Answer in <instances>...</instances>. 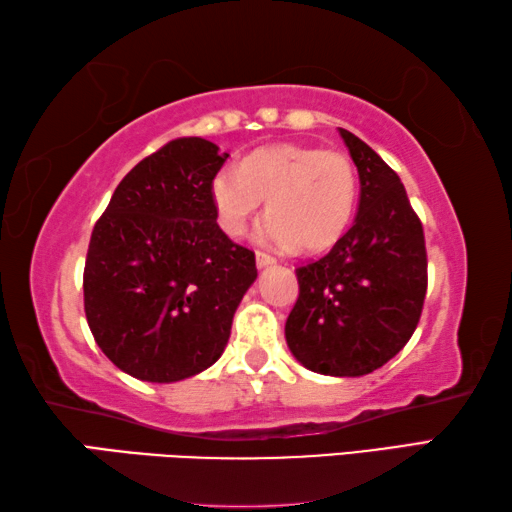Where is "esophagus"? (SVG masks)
<instances>
[{"instance_id": "obj_1", "label": "esophagus", "mask_w": 512, "mask_h": 512, "mask_svg": "<svg viewBox=\"0 0 512 512\" xmlns=\"http://www.w3.org/2000/svg\"><path fill=\"white\" fill-rule=\"evenodd\" d=\"M255 262H257V268H266V266H273L275 264V257L266 255V253H257L255 255Z\"/></svg>"}]
</instances>
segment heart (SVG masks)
Instances as JSON below:
<instances>
[{"mask_svg":"<svg viewBox=\"0 0 512 512\" xmlns=\"http://www.w3.org/2000/svg\"><path fill=\"white\" fill-rule=\"evenodd\" d=\"M359 178L341 151L277 144L250 153L241 169H221L210 198L219 228L241 237L266 201L257 237L273 248L318 253L334 246L352 221Z\"/></svg>","mask_w":512,"mask_h":512,"instance_id":"b5f03b06","label":"heart"}]
</instances>
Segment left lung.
I'll list each match as a JSON object with an SVG mask.
<instances>
[{
    "label": "left lung",
    "mask_w": 512,
    "mask_h": 512,
    "mask_svg": "<svg viewBox=\"0 0 512 512\" xmlns=\"http://www.w3.org/2000/svg\"><path fill=\"white\" fill-rule=\"evenodd\" d=\"M359 171V212L327 255L296 268L300 293L284 325L302 366L361 377L400 352L418 327L427 293V248L397 173L345 128Z\"/></svg>",
    "instance_id": "8db88e82"
}]
</instances>
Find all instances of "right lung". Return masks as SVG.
<instances>
[{"mask_svg":"<svg viewBox=\"0 0 512 512\" xmlns=\"http://www.w3.org/2000/svg\"><path fill=\"white\" fill-rule=\"evenodd\" d=\"M228 153L178 137L137 162L90 237L85 318L126 375L171 384L221 357L232 316L257 277L255 253L230 241L210 185Z\"/></svg>","mask_w":512,"mask_h":512,"instance_id":"obj_1","label":"right lung"}]
</instances>
